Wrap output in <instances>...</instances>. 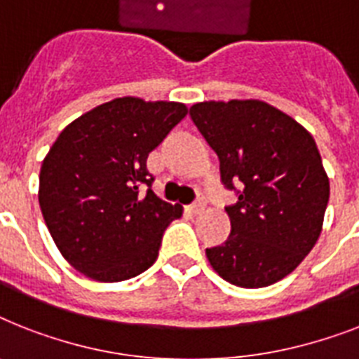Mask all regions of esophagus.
Returning a JSON list of instances; mask_svg holds the SVG:
<instances>
[{"label": "esophagus", "instance_id": "obj_1", "mask_svg": "<svg viewBox=\"0 0 359 359\" xmlns=\"http://www.w3.org/2000/svg\"><path fill=\"white\" fill-rule=\"evenodd\" d=\"M188 210L191 214H199L201 210H205V199H203V197H197V199L188 206Z\"/></svg>", "mask_w": 359, "mask_h": 359}]
</instances>
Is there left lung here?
<instances>
[{
	"instance_id": "1",
	"label": "left lung",
	"mask_w": 359,
	"mask_h": 359,
	"mask_svg": "<svg viewBox=\"0 0 359 359\" xmlns=\"http://www.w3.org/2000/svg\"><path fill=\"white\" fill-rule=\"evenodd\" d=\"M189 118L219 158L230 234L206 249L221 278L265 287L290 275L321 234L330 182L316 140L264 101H205Z\"/></svg>"
}]
</instances>
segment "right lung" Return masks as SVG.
<instances>
[{
    "instance_id": "add662e5",
    "label": "right lung",
    "mask_w": 359,
    "mask_h": 359,
    "mask_svg": "<svg viewBox=\"0 0 359 359\" xmlns=\"http://www.w3.org/2000/svg\"><path fill=\"white\" fill-rule=\"evenodd\" d=\"M188 109L182 103L119 97L58 134L40 170L38 203L49 234L75 269L121 282L149 269L179 205L153 194L147 154Z\"/></svg>"
}]
</instances>
